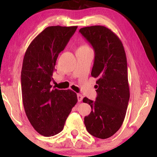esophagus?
I'll return each mask as SVG.
<instances>
[{
	"instance_id": "1",
	"label": "esophagus",
	"mask_w": 157,
	"mask_h": 157,
	"mask_svg": "<svg viewBox=\"0 0 157 157\" xmlns=\"http://www.w3.org/2000/svg\"><path fill=\"white\" fill-rule=\"evenodd\" d=\"M77 98H78V102H81L83 99V96L81 94H77Z\"/></svg>"
}]
</instances>
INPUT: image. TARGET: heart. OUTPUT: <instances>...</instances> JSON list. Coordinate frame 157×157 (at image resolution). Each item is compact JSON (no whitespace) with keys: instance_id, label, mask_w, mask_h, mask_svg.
Returning a JSON list of instances; mask_svg holds the SVG:
<instances>
[{"instance_id":"b5f03b06","label":"heart","mask_w":157,"mask_h":157,"mask_svg":"<svg viewBox=\"0 0 157 157\" xmlns=\"http://www.w3.org/2000/svg\"><path fill=\"white\" fill-rule=\"evenodd\" d=\"M81 48H86V47H88L87 46H85V45H83V46H81Z\"/></svg>"}]
</instances>
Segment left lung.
Segmentation results:
<instances>
[{"instance_id":"obj_1","label":"left lung","mask_w":157,"mask_h":157,"mask_svg":"<svg viewBox=\"0 0 157 157\" xmlns=\"http://www.w3.org/2000/svg\"><path fill=\"white\" fill-rule=\"evenodd\" d=\"M79 32L94 50L91 76L98 79L96 101L83 99L92 109L84 117V124L92 136L107 139L121 126L129 100L126 53L121 40L108 28L93 25Z\"/></svg>"}]
</instances>
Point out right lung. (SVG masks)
<instances>
[{
	"label": "right lung",
	"mask_w": 157,
	"mask_h": 157,
	"mask_svg": "<svg viewBox=\"0 0 157 157\" xmlns=\"http://www.w3.org/2000/svg\"><path fill=\"white\" fill-rule=\"evenodd\" d=\"M77 26H49L28 47L21 70V91L25 112L36 132L45 136L61 132L78 101L71 90L52 88L59 54L64 50Z\"/></svg>",
	"instance_id": "1"
}]
</instances>
